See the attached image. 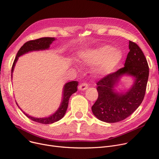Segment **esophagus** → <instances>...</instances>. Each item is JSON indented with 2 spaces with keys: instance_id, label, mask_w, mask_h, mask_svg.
I'll use <instances>...</instances> for the list:
<instances>
[{
  "instance_id": "esophagus-1",
  "label": "esophagus",
  "mask_w": 159,
  "mask_h": 159,
  "mask_svg": "<svg viewBox=\"0 0 159 159\" xmlns=\"http://www.w3.org/2000/svg\"><path fill=\"white\" fill-rule=\"evenodd\" d=\"M88 88V84L86 82H83L80 84L79 86V89L80 90H84Z\"/></svg>"
}]
</instances>
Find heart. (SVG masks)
<instances>
[{
    "label": "heart",
    "instance_id": "1",
    "mask_svg": "<svg viewBox=\"0 0 159 159\" xmlns=\"http://www.w3.org/2000/svg\"><path fill=\"white\" fill-rule=\"evenodd\" d=\"M123 57L121 52L104 45L96 48L88 49L79 53L78 61L84 65L97 63L94 71L99 75L110 73L118 65Z\"/></svg>",
    "mask_w": 159,
    "mask_h": 159
}]
</instances>
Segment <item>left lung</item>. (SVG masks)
<instances>
[{
    "label": "left lung",
    "instance_id": "obj_1",
    "mask_svg": "<svg viewBox=\"0 0 159 159\" xmlns=\"http://www.w3.org/2000/svg\"><path fill=\"white\" fill-rule=\"evenodd\" d=\"M129 49L125 66L97 83L98 98L92 106V111L102 121L116 123L126 119L143 100L149 75L148 65L138 44L129 41ZM124 75L133 76L134 84L125 93H119L115 91L114 87Z\"/></svg>",
    "mask_w": 159,
    "mask_h": 159
}]
</instances>
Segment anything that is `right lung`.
I'll return each mask as SVG.
<instances>
[{"label":"right lung","mask_w":159,"mask_h":159,"mask_svg":"<svg viewBox=\"0 0 159 159\" xmlns=\"http://www.w3.org/2000/svg\"><path fill=\"white\" fill-rule=\"evenodd\" d=\"M55 40V38L44 37V38H39L34 40H31L25 43L19 50L16 55V57L15 58V60L14 61V63L12 66L11 77H12V72L14 69L15 65L18 60V58L20 56L24 55L25 53H27L30 52L47 50L50 48V45ZM77 85H78V82L77 81H71L69 82H67L64 85L63 90V99H62L61 103L59 108L58 109V110L54 113V114L50 116L49 117L38 118H34V117L29 116L28 115L26 114L25 112H23L24 114L30 120L35 122L42 123V124H52L59 121L64 116L68 107V104H69V99L70 96L77 90Z\"/></svg>","instance_id":"obj_1"}]
</instances>
